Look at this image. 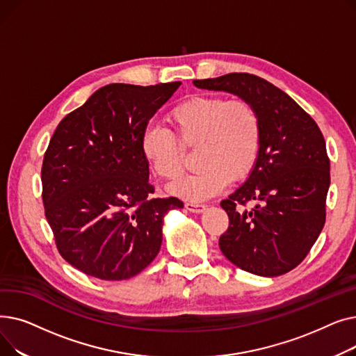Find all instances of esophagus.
<instances>
[{
	"label": "esophagus",
	"mask_w": 356,
	"mask_h": 356,
	"mask_svg": "<svg viewBox=\"0 0 356 356\" xmlns=\"http://www.w3.org/2000/svg\"><path fill=\"white\" fill-rule=\"evenodd\" d=\"M184 208L188 209V211H191V212H193V213H200V212H203L204 209H207V204H203V203H193V202H186V203H184Z\"/></svg>",
	"instance_id": "obj_1"
}]
</instances>
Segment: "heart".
<instances>
[{
	"label": "heart",
	"mask_w": 356,
	"mask_h": 356,
	"mask_svg": "<svg viewBox=\"0 0 356 356\" xmlns=\"http://www.w3.org/2000/svg\"><path fill=\"white\" fill-rule=\"evenodd\" d=\"M165 121L174 131L148 125L141 152L153 172L176 180L183 170L184 147H195L200 165L173 184V192L191 200L219 193L231 180L245 177L258 159L263 125L257 108L247 99L195 95L168 109Z\"/></svg>",
	"instance_id": "1"
}]
</instances>
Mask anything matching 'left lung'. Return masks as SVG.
Returning a JSON list of instances; mask_svg holds the SVG:
<instances>
[{
	"label": "left lung",
	"mask_w": 356,
	"mask_h": 356,
	"mask_svg": "<svg viewBox=\"0 0 356 356\" xmlns=\"http://www.w3.org/2000/svg\"><path fill=\"white\" fill-rule=\"evenodd\" d=\"M195 86L225 90L258 111L263 138L247 181L220 202L229 227L219 248L241 270L277 277L306 258L326 220L330 161L321 128L286 92L250 73L196 79ZM254 208L248 211L246 204Z\"/></svg>",
	"instance_id": "obj_1"
}]
</instances>
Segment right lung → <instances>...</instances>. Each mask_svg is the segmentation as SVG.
<instances>
[{
  "instance_id": "right-lung-1",
  "label": "right lung",
  "mask_w": 356,
  "mask_h": 356,
  "mask_svg": "<svg viewBox=\"0 0 356 356\" xmlns=\"http://www.w3.org/2000/svg\"><path fill=\"white\" fill-rule=\"evenodd\" d=\"M180 85H106L53 133L42 165L44 215L59 254L79 271L118 282L159 254L163 216L183 202L153 197L141 137Z\"/></svg>"
}]
</instances>
